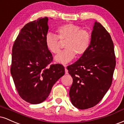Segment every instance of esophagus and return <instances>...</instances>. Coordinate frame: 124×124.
<instances>
[{
  "label": "esophagus",
  "instance_id": "1",
  "mask_svg": "<svg viewBox=\"0 0 124 124\" xmlns=\"http://www.w3.org/2000/svg\"><path fill=\"white\" fill-rule=\"evenodd\" d=\"M66 65H64V67H65V74L66 75H68V70L66 68Z\"/></svg>",
  "mask_w": 124,
  "mask_h": 124
}]
</instances>
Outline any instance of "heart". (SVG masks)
Listing matches in <instances>:
<instances>
[{
	"label": "heart",
	"instance_id": "1",
	"mask_svg": "<svg viewBox=\"0 0 124 124\" xmlns=\"http://www.w3.org/2000/svg\"><path fill=\"white\" fill-rule=\"evenodd\" d=\"M57 35L48 33L45 37V44L53 54H58L61 49V41H66L65 50L61 52L55 59L58 63L66 64L72 61L76 55L82 56L86 53L92 41V35L89 31L82 29L79 25L65 24L56 29Z\"/></svg>",
	"mask_w": 124,
	"mask_h": 124
}]
</instances>
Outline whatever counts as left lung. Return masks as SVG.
I'll return each instance as SVG.
<instances>
[{
  "instance_id": "8db88e82",
  "label": "left lung",
  "mask_w": 124,
  "mask_h": 124,
  "mask_svg": "<svg viewBox=\"0 0 124 124\" xmlns=\"http://www.w3.org/2000/svg\"><path fill=\"white\" fill-rule=\"evenodd\" d=\"M116 65L111 35L96 21L89 49L76 62L67 67L73 79L69 90L72 104L80 109L97 104L111 85Z\"/></svg>"
}]
</instances>
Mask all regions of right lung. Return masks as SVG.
Masks as SVG:
<instances>
[{"label": "right lung", "mask_w": 124, "mask_h": 124, "mask_svg": "<svg viewBox=\"0 0 124 124\" xmlns=\"http://www.w3.org/2000/svg\"><path fill=\"white\" fill-rule=\"evenodd\" d=\"M48 18L26 24L12 48L10 72L18 94L28 103L45 101L54 85L65 74L61 64H51L52 54L45 44Z\"/></svg>", "instance_id": "right-lung-1"}]
</instances>
